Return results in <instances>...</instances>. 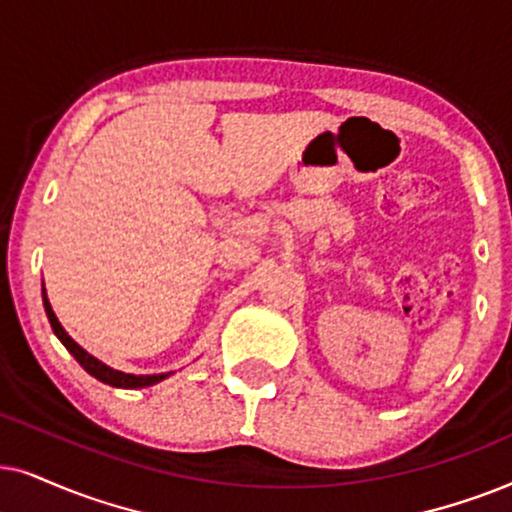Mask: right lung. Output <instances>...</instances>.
<instances>
[{"instance_id":"right-lung-1","label":"right lung","mask_w":512,"mask_h":512,"mask_svg":"<svg viewBox=\"0 0 512 512\" xmlns=\"http://www.w3.org/2000/svg\"><path fill=\"white\" fill-rule=\"evenodd\" d=\"M42 295H44L46 316H49V323L53 327V332H56V337L65 344V349L70 351L74 358H77V363L84 367V370L91 374V377L102 381V384H109L114 388H145V386L159 384V381H163L166 377H170V374H173V372H166V374H126V372L114 370V367H109L105 363H100L98 358H93L91 353L81 349V346L74 342L70 335H67L65 327L58 323L56 313H53V309H51V302H49V297H46V290H42Z\"/></svg>"}]
</instances>
